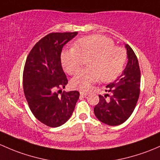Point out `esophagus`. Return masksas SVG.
Masks as SVG:
<instances>
[{
    "label": "esophagus",
    "mask_w": 160,
    "mask_h": 160,
    "mask_svg": "<svg viewBox=\"0 0 160 160\" xmlns=\"http://www.w3.org/2000/svg\"><path fill=\"white\" fill-rule=\"evenodd\" d=\"M80 95H81V96H83V97H86V96H87V95H88V93H84V92H80Z\"/></svg>",
    "instance_id": "1"
}]
</instances>
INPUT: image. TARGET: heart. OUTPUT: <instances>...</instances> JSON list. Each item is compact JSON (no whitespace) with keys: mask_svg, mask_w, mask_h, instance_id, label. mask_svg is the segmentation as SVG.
Returning <instances> with one entry per match:
<instances>
[{"mask_svg":"<svg viewBox=\"0 0 160 160\" xmlns=\"http://www.w3.org/2000/svg\"><path fill=\"white\" fill-rule=\"evenodd\" d=\"M89 57H91L90 68L81 70L70 82L73 88L81 91L90 90L100 78L104 82L117 78L123 70L127 56L125 50L115 46L110 38L91 35L77 40L75 48L62 51V66L67 73L74 75L80 70L83 58Z\"/></svg>","mask_w":160,"mask_h":160,"instance_id":"1","label":"heart"}]
</instances>
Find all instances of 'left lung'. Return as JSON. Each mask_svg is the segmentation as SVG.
<instances>
[{"label":"left lung","mask_w":160,"mask_h":160,"mask_svg":"<svg viewBox=\"0 0 160 160\" xmlns=\"http://www.w3.org/2000/svg\"><path fill=\"white\" fill-rule=\"evenodd\" d=\"M127 67L118 78L106 87L104 96L94 107L97 118L103 123L117 126L125 122L135 109L140 92V70L135 53L128 44Z\"/></svg>","instance_id":"8db88e82"}]
</instances>
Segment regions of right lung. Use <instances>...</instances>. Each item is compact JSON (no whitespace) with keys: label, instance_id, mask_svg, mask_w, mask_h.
<instances>
[{"label":"right lung","instance_id":"add662e5","mask_svg":"<svg viewBox=\"0 0 160 160\" xmlns=\"http://www.w3.org/2000/svg\"><path fill=\"white\" fill-rule=\"evenodd\" d=\"M77 33L46 35L33 46L25 63L23 87L26 100L33 116L50 127H60L70 118L80 97L76 90H61L68 83L61 66V51Z\"/></svg>","mask_w":160,"mask_h":160}]
</instances>
